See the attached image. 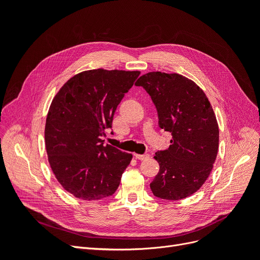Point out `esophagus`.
<instances>
[{
    "instance_id": "obj_1",
    "label": "esophagus",
    "mask_w": 260,
    "mask_h": 260,
    "mask_svg": "<svg viewBox=\"0 0 260 260\" xmlns=\"http://www.w3.org/2000/svg\"><path fill=\"white\" fill-rule=\"evenodd\" d=\"M135 157H136L137 159H139V160H145V159H147V158H148L149 155H148V154H143V155L135 154Z\"/></svg>"
}]
</instances>
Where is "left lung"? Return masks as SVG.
Segmentation results:
<instances>
[{
	"label": "left lung",
	"instance_id": "obj_1",
	"mask_svg": "<svg viewBox=\"0 0 260 260\" xmlns=\"http://www.w3.org/2000/svg\"><path fill=\"white\" fill-rule=\"evenodd\" d=\"M158 114V124L172 136L166 151L156 152L159 172L149 184L162 200H182L200 190L212 170L219 146V127L206 94L179 74L152 72L141 76Z\"/></svg>",
	"mask_w": 260,
	"mask_h": 260
}]
</instances>
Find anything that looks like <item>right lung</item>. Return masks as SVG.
<instances>
[{
    "mask_svg": "<svg viewBox=\"0 0 260 260\" xmlns=\"http://www.w3.org/2000/svg\"><path fill=\"white\" fill-rule=\"evenodd\" d=\"M140 72L92 69L77 74L54 96L45 122V147L59 184L77 199L113 195L132 154L104 145L105 130Z\"/></svg>",
    "mask_w": 260,
    "mask_h": 260,
    "instance_id": "1",
    "label": "right lung"
}]
</instances>
